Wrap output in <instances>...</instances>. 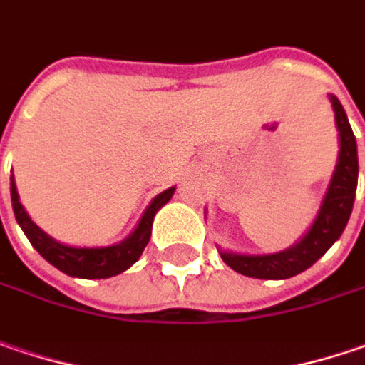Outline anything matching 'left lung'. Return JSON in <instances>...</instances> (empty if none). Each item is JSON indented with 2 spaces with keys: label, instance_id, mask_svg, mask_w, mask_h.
Here are the masks:
<instances>
[{
  "label": "left lung",
  "instance_id": "8db88e82",
  "mask_svg": "<svg viewBox=\"0 0 365 365\" xmlns=\"http://www.w3.org/2000/svg\"><path fill=\"white\" fill-rule=\"evenodd\" d=\"M339 131V155L317 217L296 245L269 255H246L217 246L222 261L236 273L255 279H289L306 271L337 242L349 222L357 189V143L337 96L329 94Z\"/></svg>",
  "mask_w": 365,
  "mask_h": 365
}]
</instances>
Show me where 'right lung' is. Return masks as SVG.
Instances as JSON below:
<instances>
[{"mask_svg": "<svg viewBox=\"0 0 365 365\" xmlns=\"http://www.w3.org/2000/svg\"><path fill=\"white\" fill-rule=\"evenodd\" d=\"M176 187H170L160 195H155L152 203L145 207L143 215L139 217L135 230L117 245L110 246H71L63 245L48 236L45 230H41L24 210L20 203V195L16 189L14 174L9 176V192H11V207L18 226L26 234L30 245L38 250V255L63 271L69 277H80V279H108L115 277L123 271H127L137 259L141 257L143 248L150 242L152 236V224L158 210H162L170 199H173Z\"/></svg>", "mask_w": 365, "mask_h": 365, "instance_id": "1", "label": "right lung"}]
</instances>
